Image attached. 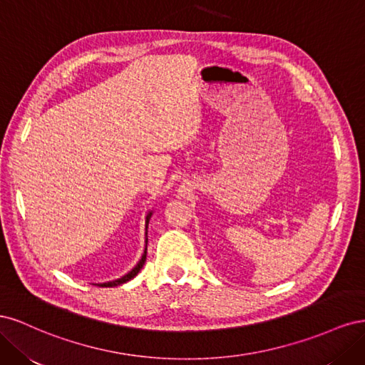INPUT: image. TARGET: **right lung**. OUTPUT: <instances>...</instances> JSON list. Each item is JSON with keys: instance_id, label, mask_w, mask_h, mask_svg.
Instances as JSON below:
<instances>
[{"instance_id": "obj_1", "label": "right lung", "mask_w": 365, "mask_h": 365, "mask_svg": "<svg viewBox=\"0 0 365 365\" xmlns=\"http://www.w3.org/2000/svg\"><path fill=\"white\" fill-rule=\"evenodd\" d=\"M152 215H153V212L152 210H149V213L146 215V247H145V251H143V254H141V259L138 260V263L135 264L134 268H132L128 274H125L123 277H120V279H117V280H113V282H105V283H96L97 286H101V288H114V286H118V284H123V283H126V282H129V280H132L135 277V275L141 271V268H143V264H145V262H146V254H148V225H149V220H150V217H152Z\"/></svg>"}]
</instances>
